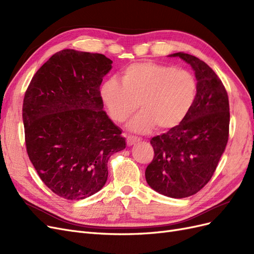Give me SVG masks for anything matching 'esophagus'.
Returning a JSON list of instances; mask_svg holds the SVG:
<instances>
[{
    "label": "esophagus",
    "instance_id": "34e87169",
    "mask_svg": "<svg viewBox=\"0 0 254 254\" xmlns=\"http://www.w3.org/2000/svg\"><path fill=\"white\" fill-rule=\"evenodd\" d=\"M139 141H140V139H137V137H135V136H131V135L127 136V144H128L129 146L134 145L135 143H137Z\"/></svg>",
    "mask_w": 254,
    "mask_h": 254
}]
</instances>
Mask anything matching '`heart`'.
<instances>
[{"label": "heart", "instance_id": "heart-1", "mask_svg": "<svg viewBox=\"0 0 254 254\" xmlns=\"http://www.w3.org/2000/svg\"><path fill=\"white\" fill-rule=\"evenodd\" d=\"M99 94L117 123L126 122L140 104L142 111L128 125L131 131L148 133L156 127L166 131L188 118L197 97V80L189 71L146 61L127 66L122 82L105 80Z\"/></svg>", "mask_w": 254, "mask_h": 254}]
</instances>
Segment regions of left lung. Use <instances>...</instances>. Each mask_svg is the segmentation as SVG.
Instances as JSON below:
<instances>
[{
  "label": "left lung",
  "mask_w": 254,
  "mask_h": 254,
  "mask_svg": "<svg viewBox=\"0 0 254 254\" xmlns=\"http://www.w3.org/2000/svg\"><path fill=\"white\" fill-rule=\"evenodd\" d=\"M197 80V97L180 126L150 140L155 156L146 167L148 186L171 198L196 194L210 181L224 153L229 136V99L218 76L199 58L183 52Z\"/></svg>",
  "instance_id": "1"
}]
</instances>
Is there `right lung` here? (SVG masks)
Wrapping results in <instances>:
<instances>
[{
	"mask_svg": "<svg viewBox=\"0 0 254 254\" xmlns=\"http://www.w3.org/2000/svg\"><path fill=\"white\" fill-rule=\"evenodd\" d=\"M111 64L102 54L57 52L34 75L23 101L30 162L45 186L68 200L101 190L109 158L126 148L99 94Z\"/></svg>",
	"mask_w": 254,
	"mask_h": 254,
	"instance_id": "1",
	"label": "right lung"
}]
</instances>
